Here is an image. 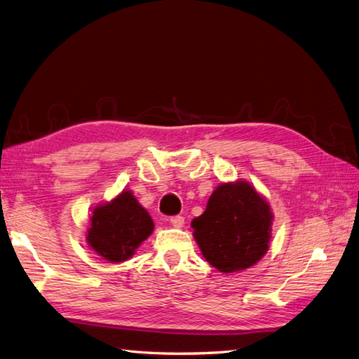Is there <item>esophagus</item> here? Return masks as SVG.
Returning a JSON list of instances; mask_svg holds the SVG:
<instances>
[{
  "label": "esophagus",
  "instance_id": "obj_1",
  "mask_svg": "<svg viewBox=\"0 0 359 359\" xmlns=\"http://www.w3.org/2000/svg\"><path fill=\"white\" fill-rule=\"evenodd\" d=\"M169 221H170V224H172L173 227H177V229L184 226V218L180 217V215H177V217H172Z\"/></svg>",
  "mask_w": 359,
  "mask_h": 359
}]
</instances>
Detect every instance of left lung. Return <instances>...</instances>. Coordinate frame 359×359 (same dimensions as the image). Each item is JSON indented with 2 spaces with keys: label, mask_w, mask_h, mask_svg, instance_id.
Masks as SVG:
<instances>
[{
  "label": "left lung",
  "mask_w": 359,
  "mask_h": 359,
  "mask_svg": "<svg viewBox=\"0 0 359 359\" xmlns=\"http://www.w3.org/2000/svg\"><path fill=\"white\" fill-rule=\"evenodd\" d=\"M273 213L250 182H221L205 210L192 221L194 238L205 261L222 273L257 264L269 250Z\"/></svg>",
  "instance_id": "1"
}]
</instances>
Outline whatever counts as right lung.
<instances>
[{
  "mask_svg": "<svg viewBox=\"0 0 359 359\" xmlns=\"http://www.w3.org/2000/svg\"><path fill=\"white\" fill-rule=\"evenodd\" d=\"M154 229L152 217L138 203L132 190L126 189L92 210L86 241L106 261L123 262L133 257Z\"/></svg>",
  "mask_w": 359,
  "mask_h": 359,
  "instance_id": "right-lung-1",
  "label": "right lung"
}]
</instances>
